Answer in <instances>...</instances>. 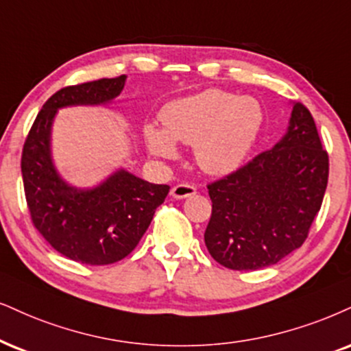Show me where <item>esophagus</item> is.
I'll return each instance as SVG.
<instances>
[{"instance_id":"esophagus-1","label":"esophagus","mask_w":351,"mask_h":351,"mask_svg":"<svg viewBox=\"0 0 351 351\" xmlns=\"http://www.w3.org/2000/svg\"><path fill=\"white\" fill-rule=\"evenodd\" d=\"M197 193V187L192 184H177L171 189V195L174 198H187Z\"/></svg>"}]
</instances>
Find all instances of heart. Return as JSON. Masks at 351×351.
<instances>
[{"label": "heart", "instance_id": "1", "mask_svg": "<svg viewBox=\"0 0 351 351\" xmlns=\"http://www.w3.org/2000/svg\"><path fill=\"white\" fill-rule=\"evenodd\" d=\"M159 119L162 128L154 123L143 128L151 154L169 159L177 153L176 141L193 145L203 171L224 174L239 167L254 149L265 115L255 97L208 89L167 104Z\"/></svg>", "mask_w": 351, "mask_h": 351}]
</instances>
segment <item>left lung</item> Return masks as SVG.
Masks as SVG:
<instances>
[{"instance_id":"8db88e82","label":"left lung","mask_w":351,"mask_h":351,"mask_svg":"<svg viewBox=\"0 0 351 351\" xmlns=\"http://www.w3.org/2000/svg\"><path fill=\"white\" fill-rule=\"evenodd\" d=\"M327 180L328 154L308 107L296 102L280 143L206 185L211 257L239 271L275 265L308 239Z\"/></svg>"}]
</instances>
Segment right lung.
I'll return each instance as SVG.
<instances>
[{
	"label": "right lung",
	"instance_id": "1",
	"mask_svg": "<svg viewBox=\"0 0 351 351\" xmlns=\"http://www.w3.org/2000/svg\"><path fill=\"white\" fill-rule=\"evenodd\" d=\"M125 80V75L104 77L56 90L37 114L21 158L32 224L56 252L86 265H109L127 257L171 189L122 169L99 187L80 190L64 182L51 162L50 130L56 110L110 102L122 93Z\"/></svg>",
	"mask_w": 351,
	"mask_h": 351
}]
</instances>
